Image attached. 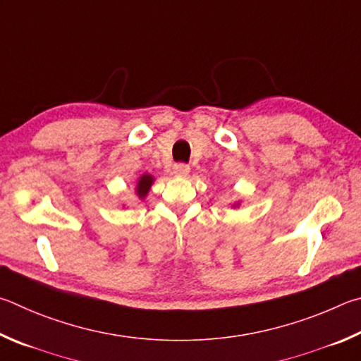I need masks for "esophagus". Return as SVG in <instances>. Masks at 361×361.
Wrapping results in <instances>:
<instances>
[{"mask_svg": "<svg viewBox=\"0 0 361 361\" xmlns=\"http://www.w3.org/2000/svg\"><path fill=\"white\" fill-rule=\"evenodd\" d=\"M173 171L176 176H188V173H190V166L185 163H176Z\"/></svg>", "mask_w": 361, "mask_h": 361, "instance_id": "1", "label": "esophagus"}]
</instances>
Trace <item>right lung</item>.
Listing matches in <instances>:
<instances>
[{
    "label": "right lung",
    "mask_w": 361,
    "mask_h": 361,
    "mask_svg": "<svg viewBox=\"0 0 361 361\" xmlns=\"http://www.w3.org/2000/svg\"><path fill=\"white\" fill-rule=\"evenodd\" d=\"M152 182H154V177L149 176V174H144V176L141 177V179H139L137 187H136L139 198H144L145 195H147L149 188H150V185H152Z\"/></svg>",
    "instance_id": "right-lung-1"
}]
</instances>
